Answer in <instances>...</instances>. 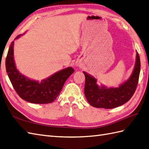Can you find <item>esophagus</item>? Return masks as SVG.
Segmentation results:
<instances>
[{"label":"esophagus","mask_w":149,"mask_h":149,"mask_svg":"<svg viewBox=\"0 0 149 149\" xmlns=\"http://www.w3.org/2000/svg\"><path fill=\"white\" fill-rule=\"evenodd\" d=\"M76 67H81V63H76Z\"/></svg>","instance_id":"1"}]
</instances>
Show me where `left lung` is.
<instances>
[{
    "instance_id": "obj_1",
    "label": "left lung",
    "mask_w": 149,
    "mask_h": 149,
    "mask_svg": "<svg viewBox=\"0 0 149 149\" xmlns=\"http://www.w3.org/2000/svg\"><path fill=\"white\" fill-rule=\"evenodd\" d=\"M140 72V59L136 51V61L132 74L127 81L117 88L98 86L93 76L83 72L86 78L84 94L88 103L96 108L113 109L128 102L136 90Z\"/></svg>"
}]
</instances>
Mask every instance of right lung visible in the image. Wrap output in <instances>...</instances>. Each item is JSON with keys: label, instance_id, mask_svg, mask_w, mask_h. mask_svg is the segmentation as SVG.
Segmentation results:
<instances>
[{"label": "right lung", "instance_id": "1", "mask_svg": "<svg viewBox=\"0 0 149 149\" xmlns=\"http://www.w3.org/2000/svg\"><path fill=\"white\" fill-rule=\"evenodd\" d=\"M22 35L17 36L18 39ZM14 44L10 45L6 60L8 75L16 92L23 100L37 104L53 102L60 94L67 79L74 73V68L69 67L58 71L39 82L22 74L16 67L14 59Z\"/></svg>", "mask_w": 149, "mask_h": 149}]
</instances>
